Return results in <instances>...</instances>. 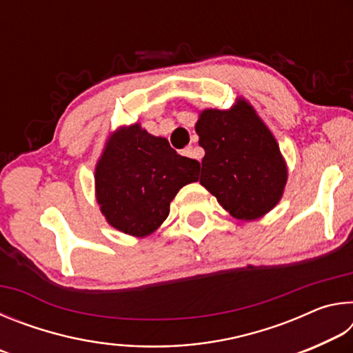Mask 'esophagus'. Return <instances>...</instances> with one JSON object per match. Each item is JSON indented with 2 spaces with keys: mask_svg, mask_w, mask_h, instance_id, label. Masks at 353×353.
I'll list each match as a JSON object with an SVG mask.
<instances>
[{
  "mask_svg": "<svg viewBox=\"0 0 353 353\" xmlns=\"http://www.w3.org/2000/svg\"><path fill=\"white\" fill-rule=\"evenodd\" d=\"M182 155H185V157H190V159H198L199 160L198 155H196V149L193 146L185 148L183 151H182Z\"/></svg>",
  "mask_w": 353,
  "mask_h": 353,
  "instance_id": "esophagus-1",
  "label": "esophagus"
}]
</instances>
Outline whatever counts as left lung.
Returning a JSON list of instances; mask_svg holds the SVG:
<instances>
[{
  "label": "left lung",
  "instance_id": "left-lung-1",
  "mask_svg": "<svg viewBox=\"0 0 353 353\" xmlns=\"http://www.w3.org/2000/svg\"><path fill=\"white\" fill-rule=\"evenodd\" d=\"M204 148L199 182L232 216L254 221L282 199L288 166L279 143L244 98L227 110L204 109L196 123Z\"/></svg>",
  "mask_w": 353,
  "mask_h": 353
}]
</instances>
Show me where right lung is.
I'll return each instance as SVG.
<instances>
[{"instance_id":"obj_1","label":"right lung","mask_w":353,"mask_h":353,"mask_svg":"<svg viewBox=\"0 0 353 353\" xmlns=\"http://www.w3.org/2000/svg\"><path fill=\"white\" fill-rule=\"evenodd\" d=\"M199 179V162L182 157L140 123L119 126L94 166V196L113 229L145 238L163 224L179 190Z\"/></svg>"}]
</instances>
